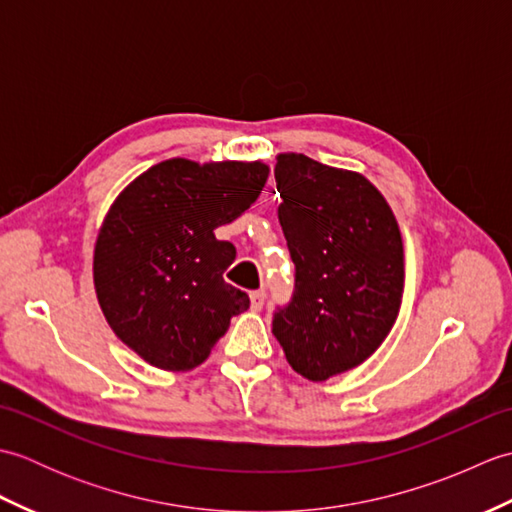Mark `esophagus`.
<instances>
[{
	"label": "esophagus",
	"instance_id": "34e87169",
	"mask_svg": "<svg viewBox=\"0 0 512 512\" xmlns=\"http://www.w3.org/2000/svg\"><path fill=\"white\" fill-rule=\"evenodd\" d=\"M264 301H266V292L264 290H255L250 292V310L259 312L264 308Z\"/></svg>",
	"mask_w": 512,
	"mask_h": 512
}]
</instances>
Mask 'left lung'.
<instances>
[{"label": "left lung", "instance_id": "8db88e82", "mask_svg": "<svg viewBox=\"0 0 512 512\" xmlns=\"http://www.w3.org/2000/svg\"><path fill=\"white\" fill-rule=\"evenodd\" d=\"M279 224L295 297L273 334L297 374L323 383L365 363L394 328L405 290L396 215L363 173L277 154Z\"/></svg>", "mask_w": 512, "mask_h": 512}]
</instances>
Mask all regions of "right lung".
<instances>
[{
  "label": "right lung",
  "instance_id": "right-lung-1",
  "mask_svg": "<svg viewBox=\"0 0 512 512\" xmlns=\"http://www.w3.org/2000/svg\"><path fill=\"white\" fill-rule=\"evenodd\" d=\"M268 173L262 160L169 158L105 213L92 259L96 299L116 339L151 367L191 372L248 310L246 292L224 281L235 246L215 228L250 209Z\"/></svg>",
  "mask_w": 512,
  "mask_h": 512
}]
</instances>
